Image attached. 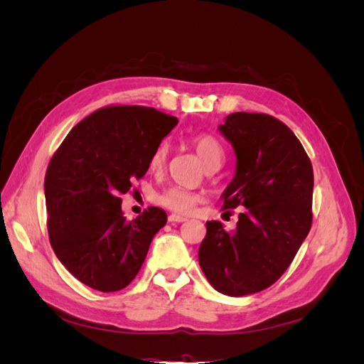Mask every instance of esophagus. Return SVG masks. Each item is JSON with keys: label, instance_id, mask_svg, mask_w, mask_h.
<instances>
[{"label": "esophagus", "instance_id": "34e87169", "mask_svg": "<svg viewBox=\"0 0 364 364\" xmlns=\"http://www.w3.org/2000/svg\"><path fill=\"white\" fill-rule=\"evenodd\" d=\"M168 222H171V223H183V222H186V218L181 217V215H176V214H170L168 215Z\"/></svg>", "mask_w": 364, "mask_h": 364}]
</instances>
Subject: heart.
Returning <instances> with one entry per match:
<instances>
[{
	"mask_svg": "<svg viewBox=\"0 0 364 364\" xmlns=\"http://www.w3.org/2000/svg\"><path fill=\"white\" fill-rule=\"evenodd\" d=\"M191 142L196 153L206 165V168L222 164L225 151L222 144H220L214 136L197 135L193 138ZM167 153H168V146L165 144V142H162V144L158 146L155 153H153V156L150 159V167L155 170L161 168L165 159H167ZM156 202L161 206L170 209L173 213L190 214L194 211L196 205L199 203V196L191 191H186L183 188H179V186H170V188L164 190L156 196Z\"/></svg>",
	"mask_w": 364,
	"mask_h": 364,
	"instance_id": "heart-1",
	"label": "heart"
}]
</instances>
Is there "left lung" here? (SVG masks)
Instances as JSON below:
<instances>
[{
  "instance_id": "1",
  "label": "left lung",
  "mask_w": 364,
  "mask_h": 364,
  "mask_svg": "<svg viewBox=\"0 0 364 364\" xmlns=\"http://www.w3.org/2000/svg\"><path fill=\"white\" fill-rule=\"evenodd\" d=\"M218 132L235 153L222 208L246 209L234 230L206 222L199 264L217 291L238 297L270 287L289 269L311 228L314 178L301 141L277 118L235 112Z\"/></svg>"
}]
</instances>
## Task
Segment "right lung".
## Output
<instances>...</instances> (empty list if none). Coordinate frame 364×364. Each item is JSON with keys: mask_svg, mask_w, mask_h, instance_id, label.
Wrapping results in <instances>:
<instances>
[{"mask_svg": "<svg viewBox=\"0 0 364 364\" xmlns=\"http://www.w3.org/2000/svg\"><path fill=\"white\" fill-rule=\"evenodd\" d=\"M176 124L178 118L155 107H105L80 121L51 158L43 183L50 243L87 287L105 293L127 287L167 223L155 206L127 222L119 194L144 178Z\"/></svg>", "mask_w": 364, "mask_h": 364, "instance_id": "obj_1", "label": "right lung"}]
</instances>
